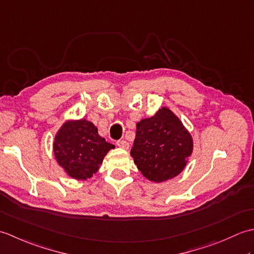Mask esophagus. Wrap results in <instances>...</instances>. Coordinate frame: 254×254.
<instances>
[{
  "label": "esophagus",
  "instance_id": "1",
  "mask_svg": "<svg viewBox=\"0 0 254 254\" xmlns=\"http://www.w3.org/2000/svg\"><path fill=\"white\" fill-rule=\"evenodd\" d=\"M117 145L119 147L124 148V149L128 148V143L127 141H124V139H119V141H117Z\"/></svg>",
  "mask_w": 254,
  "mask_h": 254
}]
</instances>
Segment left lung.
Wrapping results in <instances>:
<instances>
[{"instance_id":"1","label":"left lung","mask_w":254,"mask_h":254,"mask_svg":"<svg viewBox=\"0 0 254 254\" xmlns=\"http://www.w3.org/2000/svg\"><path fill=\"white\" fill-rule=\"evenodd\" d=\"M192 149L190 133L168 108H161L136 124L131 156L145 178L163 182L180 174Z\"/></svg>"}]
</instances>
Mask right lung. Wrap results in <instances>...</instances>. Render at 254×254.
<instances>
[{"mask_svg": "<svg viewBox=\"0 0 254 254\" xmlns=\"http://www.w3.org/2000/svg\"><path fill=\"white\" fill-rule=\"evenodd\" d=\"M111 148L115 145L106 142L94 124L84 119L64 123L53 143L59 165L77 180L93 177Z\"/></svg>", "mask_w": 254, "mask_h": 254, "instance_id": "right-lung-1", "label": "right lung"}]
</instances>
